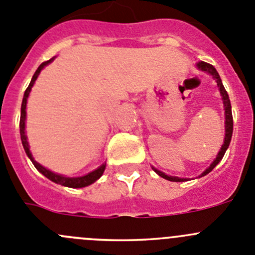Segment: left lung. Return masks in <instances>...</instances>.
<instances>
[{
	"instance_id": "1",
	"label": "left lung",
	"mask_w": 255,
	"mask_h": 255,
	"mask_svg": "<svg viewBox=\"0 0 255 255\" xmlns=\"http://www.w3.org/2000/svg\"><path fill=\"white\" fill-rule=\"evenodd\" d=\"M196 67H198L199 70H202V71L208 72V74H210L213 77H214V80L217 81L218 87H219L220 95H222L223 104H224V110H225V137H224V142H223L222 147H220L219 152H218V155H217V157L214 159V161H213L212 164H210L209 168H208L205 171H203L202 175H200V176H204V175H207V174H209L210 171H212L213 169H214L215 166L219 164L220 160H222L223 156H224L225 151H227L228 146H229L230 140H232V135H233V115H232V105H230L229 95H228L227 90H225L224 86H223L222 79H220L219 74H218V71L215 70V67L213 66V65L207 64V62H204V61H199L198 64H196ZM152 169H154V171L157 174V175L161 176V178H164V179H166V180H169V181H185V180H188V179H185V178H178V176H169V175H166V174L162 173V171L157 170V169H155V168H152Z\"/></svg>"
}]
</instances>
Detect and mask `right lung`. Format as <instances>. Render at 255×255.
I'll use <instances>...</instances> for the list:
<instances>
[{
  "mask_svg": "<svg viewBox=\"0 0 255 255\" xmlns=\"http://www.w3.org/2000/svg\"><path fill=\"white\" fill-rule=\"evenodd\" d=\"M53 59H55V57L50 59L48 61L42 62V64L38 66V69L36 70V72L33 74L32 80H31L30 85H28V87L26 89V91H25V95H23V100H22V105H21V118H20L21 141H22L23 149H25L27 156L30 157V160L32 161L33 165H35V168L37 169V170L40 171L42 175H45L46 178L50 179V180L53 181V183L60 184V185L67 186V188H84V186H87V185H90V184L95 183V181L98 180V179L100 178L101 175H103L104 170H105V168H106V162H105V164H103L101 166H99L96 170L91 171V173L86 174V175H84V176H76V178H70V176H65V175H61V174L53 173V171H51V170H48V169L43 168L42 165H40V164H38V162L36 161L35 159H33L32 154H31V151H30V146H28L27 136H26V132H25V128H26V105H27V98H28V95H30V91H31V89H32L33 84H35L36 79H37L38 75H40L41 70H42L43 67L46 66V65H48L50 62H52Z\"/></svg>",
  "mask_w": 255,
  "mask_h": 255,
  "instance_id": "obj_1",
  "label": "right lung"
}]
</instances>
